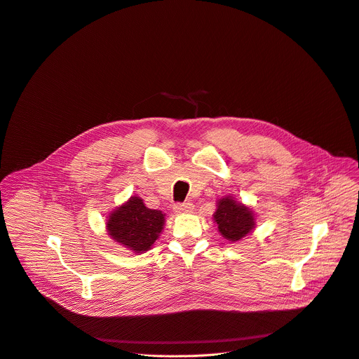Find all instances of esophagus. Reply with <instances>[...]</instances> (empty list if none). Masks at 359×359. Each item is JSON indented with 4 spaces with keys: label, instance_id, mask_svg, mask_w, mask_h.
<instances>
[{
    "label": "esophagus",
    "instance_id": "34e87169",
    "mask_svg": "<svg viewBox=\"0 0 359 359\" xmlns=\"http://www.w3.org/2000/svg\"><path fill=\"white\" fill-rule=\"evenodd\" d=\"M193 203L186 201V203H176L175 204V212L176 213H190L193 210Z\"/></svg>",
    "mask_w": 359,
    "mask_h": 359
}]
</instances>
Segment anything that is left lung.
<instances>
[{
    "label": "left lung",
    "instance_id": "left-lung-1",
    "mask_svg": "<svg viewBox=\"0 0 359 359\" xmlns=\"http://www.w3.org/2000/svg\"><path fill=\"white\" fill-rule=\"evenodd\" d=\"M215 222L222 236L230 241H237L247 236L254 227V216L251 210L233 197H223L215 213Z\"/></svg>",
    "mask_w": 359,
    "mask_h": 359
}]
</instances>
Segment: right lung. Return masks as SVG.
<instances>
[{
	"instance_id": "add662e5",
	"label": "right lung",
	"mask_w": 359,
	"mask_h": 359,
	"mask_svg": "<svg viewBox=\"0 0 359 359\" xmlns=\"http://www.w3.org/2000/svg\"><path fill=\"white\" fill-rule=\"evenodd\" d=\"M165 215L161 210L147 209L140 197H130L122 208L115 210L107 223L109 236L132 251H147L163 229Z\"/></svg>"
}]
</instances>
